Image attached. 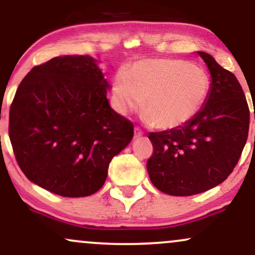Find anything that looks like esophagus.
I'll list each match as a JSON object with an SVG mask.
<instances>
[{
    "label": "esophagus",
    "mask_w": 255,
    "mask_h": 255,
    "mask_svg": "<svg viewBox=\"0 0 255 255\" xmlns=\"http://www.w3.org/2000/svg\"><path fill=\"white\" fill-rule=\"evenodd\" d=\"M142 135H144V133H142V130L140 129V128H137V127L134 128V136L140 137V136H142Z\"/></svg>",
    "instance_id": "1"
}]
</instances>
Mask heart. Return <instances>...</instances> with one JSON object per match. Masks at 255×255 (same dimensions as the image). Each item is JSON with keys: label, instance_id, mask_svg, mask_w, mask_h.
<instances>
[{"label": "heart", "instance_id": "heart-1", "mask_svg": "<svg viewBox=\"0 0 255 255\" xmlns=\"http://www.w3.org/2000/svg\"><path fill=\"white\" fill-rule=\"evenodd\" d=\"M209 86L207 74L195 64L178 58H147L116 75L114 104L122 115L142 105L146 121L154 128L174 129L197 115Z\"/></svg>", "mask_w": 255, "mask_h": 255}]
</instances>
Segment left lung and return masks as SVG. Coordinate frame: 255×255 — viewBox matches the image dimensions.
<instances>
[{
    "label": "left lung",
    "instance_id": "8db88e82",
    "mask_svg": "<svg viewBox=\"0 0 255 255\" xmlns=\"http://www.w3.org/2000/svg\"><path fill=\"white\" fill-rule=\"evenodd\" d=\"M197 54L211 74L203 107L183 126L148 135L153 145L146 165L151 182L175 197L199 194L227 180L250 129V109L238 79L210 54Z\"/></svg>",
    "mask_w": 255,
    "mask_h": 255
}]
</instances>
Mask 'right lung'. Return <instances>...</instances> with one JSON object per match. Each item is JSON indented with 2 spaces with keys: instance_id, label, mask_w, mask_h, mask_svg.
Here are the masks:
<instances>
[{
  "instance_id": "1",
  "label": "right lung",
  "mask_w": 255,
  "mask_h": 255,
  "mask_svg": "<svg viewBox=\"0 0 255 255\" xmlns=\"http://www.w3.org/2000/svg\"><path fill=\"white\" fill-rule=\"evenodd\" d=\"M111 86L89 55H63L32 68L9 111V139L20 169L61 197L102 188L114 156L134 127L109 105Z\"/></svg>"
}]
</instances>
